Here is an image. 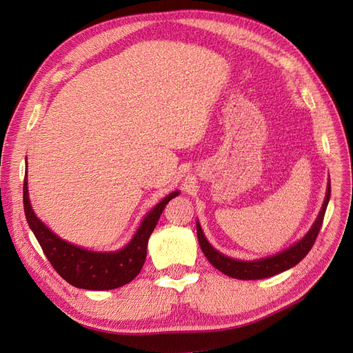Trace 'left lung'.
Masks as SVG:
<instances>
[{"label": "left lung", "mask_w": 353, "mask_h": 353, "mask_svg": "<svg viewBox=\"0 0 353 353\" xmlns=\"http://www.w3.org/2000/svg\"><path fill=\"white\" fill-rule=\"evenodd\" d=\"M330 182L327 185V192H325V199L323 203V208L315 219L314 225L311 229L305 234L302 239L295 242L294 245H290L289 248L283 250L282 252H277L274 255H270V257H264L260 260H251V261H241V260H234L228 257L225 254H221L217 250H214L209 241L205 239L203 229L200 223L197 222V238H199V244L201 247L203 254L205 255V259L210 261V264L219 272L225 273L229 277L239 279V281H257V279H265V277H272L274 274L282 273L285 270H289L290 267L296 265L305 255L310 252L312 248L315 239L319 236L320 228L323 225V219L325 214L327 204H329L330 200Z\"/></svg>", "instance_id": "1"}]
</instances>
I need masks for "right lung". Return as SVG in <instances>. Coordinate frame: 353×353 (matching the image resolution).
<instances>
[{"label":"right lung","instance_id":"right-lung-1","mask_svg":"<svg viewBox=\"0 0 353 353\" xmlns=\"http://www.w3.org/2000/svg\"><path fill=\"white\" fill-rule=\"evenodd\" d=\"M178 194L179 191H174L161 203H157L153 210L145 214L137 232L128 244L124 248L112 252L84 250L55 235L50 228L39 221L32 209L28 190V176H24L23 184V204L24 214H26V221L32 232L38 239L43 254L50 260L57 273L65 282L76 288L108 290L130 283L140 273L145 260V254H148V242L153 229L156 228L165 205L169 203V200L176 197Z\"/></svg>","mask_w":353,"mask_h":353}]
</instances>
